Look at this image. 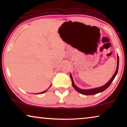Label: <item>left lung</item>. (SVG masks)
<instances>
[{
    "label": "left lung",
    "instance_id": "obj_1",
    "mask_svg": "<svg viewBox=\"0 0 127 127\" xmlns=\"http://www.w3.org/2000/svg\"><path fill=\"white\" fill-rule=\"evenodd\" d=\"M119 55H117V69H116V70L114 74H113V76H112V77L111 78L108 82H107L106 84L104 85V86L100 87H98V88H93V89H90V90H83V89H80V88H78L77 86H76L75 84L74 83L73 81V79L72 76L71 75V74H70V77L71 79V80H72V84L73 87L74 89H75L76 91L77 92H79V93L83 95H94V94H96L101 93V92H103V91H105L106 89H107V88L110 86V85L111 84V83H112V81H113V80L115 78L116 76L117 75V72H118V69H119Z\"/></svg>",
    "mask_w": 127,
    "mask_h": 127
}]
</instances>
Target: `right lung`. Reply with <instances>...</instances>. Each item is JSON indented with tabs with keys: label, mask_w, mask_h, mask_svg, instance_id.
I'll return each mask as SVG.
<instances>
[{
	"label": "right lung",
	"mask_w": 127,
	"mask_h": 127,
	"mask_svg": "<svg viewBox=\"0 0 127 127\" xmlns=\"http://www.w3.org/2000/svg\"><path fill=\"white\" fill-rule=\"evenodd\" d=\"M51 86H50L49 87H48V89H47V90H46V91H43V92H41V93H37V94H43V93H46V92L47 91V90H48V89H49V88H50V87H51Z\"/></svg>",
	"instance_id": "add662e5"
}]
</instances>
